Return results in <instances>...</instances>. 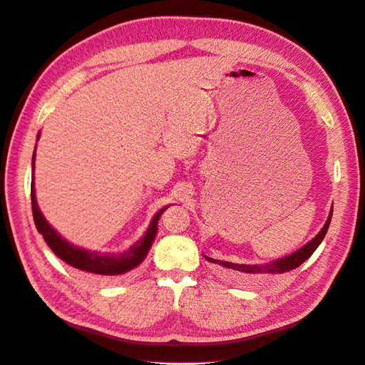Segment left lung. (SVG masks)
<instances>
[{
  "instance_id": "1",
  "label": "left lung",
  "mask_w": 365,
  "mask_h": 365,
  "mask_svg": "<svg viewBox=\"0 0 365 365\" xmlns=\"http://www.w3.org/2000/svg\"><path fill=\"white\" fill-rule=\"evenodd\" d=\"M331 216H333V205L330 208V213L327 220H325L324 226L321 227V231L309 241L306 242L303 247H300L299 250H296L294 253L284 256L281 259L267 262V263H259V264H245V263H232V262H225V260H216L212 257L204 256L208 262L220 264L225 269L234 271L235 272V279L238 281H253L256 278H260L263 275H277V274H284L296 269L303 262L308 260L314 252L318 248V245L322 242L325 234L329 231V226L331 222Z\"/></svg>"
}]
</instances>
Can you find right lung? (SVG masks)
<instances>
[{"instance_id":"1","label":"right lung","mask_w":365,"mask_h":365,"mask_svg":"<svg viewBox=\"0 0 365 365\" xmlns=\"http://www.w3.org/2000/svg\"><path fill=\"white\" fill-rule=\"evenodd\" d=\"M41 131H38L36 140L40 139ZM36 149V146H35ZM35 165V152L32 155V183H31V201H32V215L34 222L47 242V245L51 248V252L68 263L69 266L75 267V269H80L87 274L93 275H101V277H118L123 274H127L133 271L134 267H138L145 257L148 256L152 242L157 237L158 232V220L161 215L170 205H165L160 208L158 212L153 215L148 229L145 231L143 237L138 240L134 244H131L127 250L120 253H102L98 250H87V248L73 245L66 238H63L56 229L47 222L44 215L41 213L40 207L36 204L35 197V182H34V167Z\"/></svg>"}]
</instances>
